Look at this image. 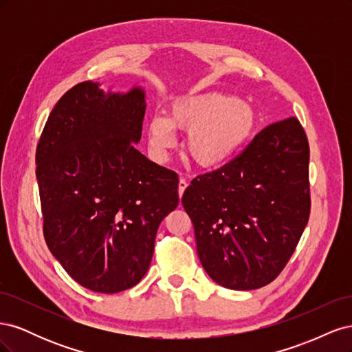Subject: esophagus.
I'll list each match as a JSON object with an SVG mask.
<instances>
[{"instance_id": "obj_1", "label": "esophagus", "mask_w": 352, "mask_h": 352, "mask_svg": "<svg viewBox=\"0 0 352 352\" xmlns=\"http://www.w3.org/2000/svg\"><path fill=\"white\" fill-rule=\"evenodd\" d=\"M186 186H188V182H186V180H185L184 177H180V180H179V188H177V189H179V197H182V195H184Z\"/></svg>"}]
</instances>
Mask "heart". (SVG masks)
Listing matches in <instances>:
<instances>
[{
	"label": "heart",
	"mask_w": 352,
	"mask_h": 352,
	"mask_svg": "<svg viewBox=\"0 0 352 352\" xmlns=\"http://www.w3.org/2000/svg\"><path fill=\"white\" fill-rule=\"evenodd\" d=\"M175 127L188 131L190 158L204 168L220 167L236 155L250 140L255 126L251 105L233 95L202 92L170 104L168 119L154 114L148 122V141L155 153L175 145Z\"/></svg>",
	"instance_id": "b5f03b06"
}]
</instances>
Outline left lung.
I'll use <instances>...</instances> for the list:
<instances>
[{
    "mask_svg": "<svg viewBox=\"0 0 352 352\" xmlns=\"http://www.w3.org/2000/svg\"><path fill=\"white\" fill-rule=\"evenodd\" d=\"M308 162L307 135L287 117L185 189L198 257L216 283L250 291L278 278L310 217Z\"/></svg>",
    "mask_w": 352,
    "mask_h": 352,
    "instance_id": "left-lung-1",
    "label": "left lung"
}]
</instances>
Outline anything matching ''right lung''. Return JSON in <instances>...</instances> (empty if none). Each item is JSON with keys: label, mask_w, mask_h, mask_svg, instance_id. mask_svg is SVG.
I'll list each match as a JSON object with an SVG mask.
<instances>
[{"label": "right lung", "mask_w": 352, "mask_h": 352, "mask_svg": "<svg viewBox=\"0 0 352 352\" xmlns=\"http://www.w3.org/2000/svg\"><path fill=\"white\" fill-rule=\"evenodd\" d=\"M145 94L104 92L98 82L69 89L36 146L44 238L87 289L116 294L140 282L160 223L179 204V177L135 148Z\"/></svg>", "instance_id": "add662e5"}]
</instances>
